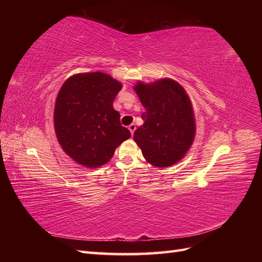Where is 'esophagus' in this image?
Wrapping results in <instances>:
<instances>
[{
    "label": "esophagus",
    "instance_id": "esophagus-1",
    "mask_svg": "<svg viewBox=\"0 0 262 262\" xmlns=\"http://www.w3.org/2000/svg\"><path fill=\"white\" fill-rule=\"evenodd\" d=\"M128 129L130 130V132H131V134L133 136V133H134V131H136V129H137V125L134 124V123H132V124H130L129 126H128Z\"/></svg>",
    "mask_w": 262,
    "mask_h": 262
}]
</instances>
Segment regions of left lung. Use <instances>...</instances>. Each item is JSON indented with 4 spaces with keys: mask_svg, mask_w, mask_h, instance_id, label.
I'll return each mask as SVG.
<instances>
[{
    "mask_svg": "<svg viewBox=\"0 0 262 262\" xmlns=\"http://www.w3.org/2000/svg\"><path fill=\"white\" fill-rule=\"evenodd\" d=\"M134 91L145 108L144 123L133 140L145 160L156 167H169L184 158L195 136L191 101L185 89L171 78L138 82Z\"/></svg>",
    "mask_w": 262,
    "mask_h": 262,
    "instance_id": "8db88e82",
    "label": "left lung"
}]
</instances>
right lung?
Masks as SVG:
<instances>
[{
  "label": "right lung",
  "instance_id": "obj_1",
  "mask_svg": "<svg viewBox=\"0 0 262 262\" xmlns=\"http://www.w3.org/2000/svg\"><path fill=\"white\" fill-rule=\"evenodd\" d=\"M122 84L102 72L74 74L55 99L54 130L64 152L77 164L97 168L131 137L113 102Z\"/></svg>",
  "mask_w": 262,
  "mask_h": 262
}]
</instances>
